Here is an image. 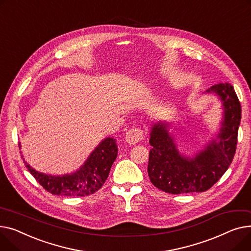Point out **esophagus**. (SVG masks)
<instances>
[{"label":"esophagus","instance_id":"esophagus-1","mask_svg":"<svg viewBox=\"0 0 251 251\" xmlns=\"http://www.w3.org/2000/svg\"><path fill=\"white\" fill-rule=\"evenodd\" d=\"M144 138V131L141 128L132 127L126 134V142L129 145H135L142 141Z\"/></svg>","mask_w":251,"mask_h":251}]
</instances>
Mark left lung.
Returning a JSON list of instances; mask_svg holds the SVG:
<instances>
[{
  "label": "left lung",
  "mask_w": 251,
  "mask_h": 251,
  "mask_svg": "<svg viewBox=\"0 0 251 251\" xmlns=\"http://www.w3.org/2000/svg\"><path fill=\"white\" fill-rule=\"evenodd\" d=\"M204 93L218 97L223 115L215 137L195 155L185 156L177 149L169 131L171 123L158 122L151 126L148 174L151 182L165 193L179 195L208 190L232 163L241 121L240 102L229 83L214 85Z\"/></svg>",
  "instance_id": "1"
}]
</instances>
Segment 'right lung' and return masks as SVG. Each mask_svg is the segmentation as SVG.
Here are the masks:
<instances>
[{"label":"right lung","instance_id":"obj_1","mask_svg":"<svg viewBox=\"0 0 251 251\" xmlns=\"http://www.w3.org/2000/svg\"><path fill=\"white\" fill-rule=\"evenodd\" d=\"M116 156V141L108 137L99 143L79 169L68 174L50 175L38 172L27 163L23 156L22 158L28 171L49 193L54 196L85 197L101 188L108 177Z\"/></svg>","mask_w":251,"mask_h":251}]
</instances>
